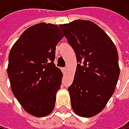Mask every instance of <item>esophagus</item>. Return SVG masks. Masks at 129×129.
Wrapping results in <instances>:
<instances>
[{"label": "esophagus", "mask_w": 129, "mask_h": 129, "mask_svg": "<svg viewBox=\"0 0 129 129\" xmlns=\"http://www.w3.org/2000/svg\"><path fill=\"white\" fill-rule=\"evenodd\" d=\"M61 70H62V72H63V73L64 74V73H66V71H67V69H66V68H62Z\"/></svg>", "instance_id": "1"}]
</instances>
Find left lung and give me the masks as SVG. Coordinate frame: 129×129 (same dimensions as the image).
<instances>
[{
    "label": "left lung",
    "mask_w": 129,
    "mask_h": 129,
    "mask_svg": "<svg viewBox=\"0 0 129 129\" xmlns=\"http://www.w3.org/2000/svg\"><path fill=\"white\" fill-rule=\"evenodd\" d=\"M60 27L78 63L68 88L72 108L79 116L92 117L103 111L116 86L120 76L116 48L90 21L75 20Z\"/></svg>",
    "instance_id": "left-lung-1"
}]
</instances>
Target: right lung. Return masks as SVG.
I'll return each instance as SVG.
<instances>
[{
    "mask_svg": "<svg viewBox=\"0 0 129 129\" xmlns=\"http://www.w3.org/2000/svg\"><path fill=\"white\" fill-rule=\"evenodd\" d=\"M63 37L57 25L35 24L21 35L9 52L7 73L12 91L34 116L48 115L55 107L63 74L54 60Z\"/></svg>",
    "mask_w": 129,
    "mask_h": 129,
    "instance_id": "1",
    "label": "right lung"
}]
</instances>
